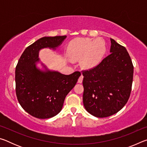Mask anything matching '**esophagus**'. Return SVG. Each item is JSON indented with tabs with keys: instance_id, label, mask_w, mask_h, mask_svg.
I'll use <instances>...</instances> for the list:
<instances>
[{
	"instance_id": "esophagus-1",
	"label": "esophagus",
	"mask_w": 147,
	"mask_h": 147,
	"mask_svg": "<svg viewBox=\"0 0 147 147\" xmlns=\"http://www.w3.org/2000/svg\"><path fill=\"white\" fill-rule=\"evenodd\" d=\"M83 78H84V76H83V75H82V74H81V75H80V77H79V78H78V83H80V84L82 83V81H83Z\"/></svg>"
}]
</instances>
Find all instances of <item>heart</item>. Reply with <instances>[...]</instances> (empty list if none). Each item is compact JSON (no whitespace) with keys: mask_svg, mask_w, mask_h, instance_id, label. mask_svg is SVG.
I'll use <instances>...</instances> for the list:
<instances>
[{"mask_svg":"<svg viewBox=\"0 0 147 147\" xmlns=\"http://www.w3.org/2000/svg\"><path fill=\"white\" fill-rule=\"evenodd\" d=\"M106 51L105 42L102 38L94 40L89 38H77L69 45L68 54L73 60H78L81 58L82 67L90 69L100 63Z\"/></svg>","mask_w":147,"mask_h":147,"instance_id":"obj_1","label":"heart"}]
</instances>
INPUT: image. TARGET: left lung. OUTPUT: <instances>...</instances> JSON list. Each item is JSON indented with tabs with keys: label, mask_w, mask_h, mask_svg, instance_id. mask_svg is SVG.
I'll use <instances>...</instances> for the list:
<instances>
[{
	"label": "left lung",
	"mask_w": 147,
	"mask_h": 147,
	"mask_svg": "<svg viewBox=\"0 0 147 147\" xmlns=\"http://www.w3.org/2000/svg\"><path fill=\"white\" fill-rule=\"evenodd\" d=\"M110 54L97 66L83 72V103L96 117L117 113L130 97L134 66L126 48L110 38Z\"/></svg>",
	"instance_id": "8db88e82"
}]
</instances>
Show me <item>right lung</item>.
<instances>
[{
  "label": "right lung",
  "instance_id": "1",
  "mask_svg": "<svg viewBox=\"0 0 147 147\" xmlns=\"http://www.w3.org/2000/svg\"><path fill=\"white\" fill-rule=\"evenodd\" d=\"M66 36L43 37L24 50L16 68V90L18 101L30 115L38 119H49L61 110L67 94L81 75L76 71L69 75L51 71L40 61L41 49L56 50ZM41 63L45 70L36 67Z\"/></svg>",
  "mask_w": 147,
  "mask_h": 147
}]
</instances>
